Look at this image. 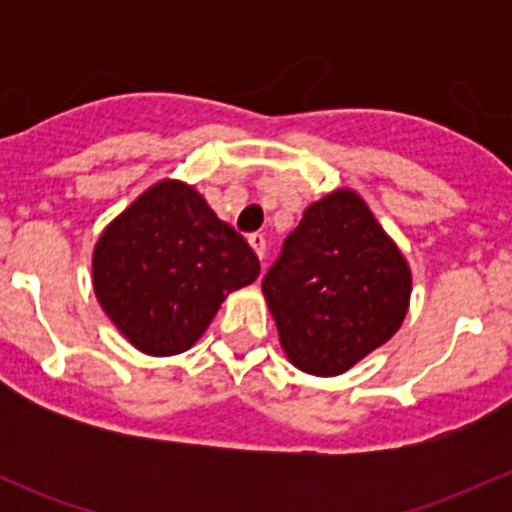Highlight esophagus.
<instances>
[{
  "label": "esophagus",
  "instance_id": "1",
  "mask_svg": "<svg viewBox=\"0 0 512 512\" xmlns=\"http://www.w3.org/2000/svg\"><path fill=\"white\" fill-rule=\"evenodd\" d=\"M247 242H250V247H252V250H255V255L260 257V262L265 260V255H267V242H265V237H262L260 232H252V235L247 237Z\"/></svg>",
  "mask_w": 512,
  "mask_h": 512
}]
</instances>
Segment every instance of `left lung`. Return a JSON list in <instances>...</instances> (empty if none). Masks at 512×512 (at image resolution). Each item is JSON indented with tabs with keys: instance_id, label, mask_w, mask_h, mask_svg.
<instances>
[{
	"instance_id": "8db88e82",
	"label": "left lung",
	"mask_w": 512,
	"mask_h": 512,
	"mask_svg": "<svg viewBox=\"0 0 512 512\" xmlns=\"http://www.w3.org/2000/svg\"><path fill=\"white\" fill-rule=\"evenodd\" d=\"M262 292L287 359L337 376L399 332L411 270L369 205L342 188L304 210Z\"/></svg>"
}]
</instances>
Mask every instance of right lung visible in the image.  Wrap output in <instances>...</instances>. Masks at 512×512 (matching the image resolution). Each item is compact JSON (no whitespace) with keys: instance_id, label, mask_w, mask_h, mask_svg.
I'll list each match as a JSON object with an SVG mask.
<instances>
[{"instance_id":"right-lung-1","label":"right lung","mask_w":512,"mask_h":512,"mask_svg":"<svg viewBox=\"0 0 512 512\" xmlns=\"http://www.w3.org/2000/svg\"><path fill=\"white\" fill-rule=\"evenodd\" d=\"M91 270L118 332L143 354L173 356L203 337L227 294L257 280L260 260L193 185L160 180L101 232Z\"/></svg>"}]
</instances>
